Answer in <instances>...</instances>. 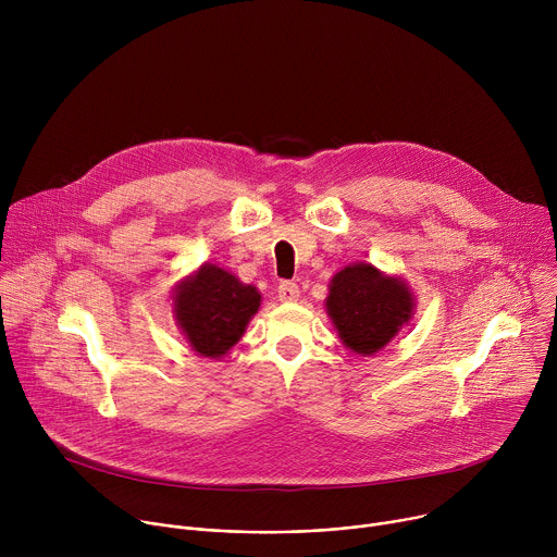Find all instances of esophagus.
I'll return each instance as SVG.
<instances>
[{"mask_svg":"<svg viewBox=\"0 0 557 557\" xmlns=\"http://www.w3.org/2000/svg\"><path fill=\"white\" fill-rule=\"evenodd\" d=\"M277 295L282 301H295L299 297V286L295 282H280Z\"/></svg>","mask_w":557,"mask_h":557,"instance_id":"34e87169","label":"esophagus"}]
</instances>
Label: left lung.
<instances>
[{"label":"left lung","mask_w":557,"mask_h":557,"mask_svg":"<svg viewBox=\"0 0 557 557\" xmlns=\"http://www.w3.org/2000/svg\"><path fill=\"white\" fill-rule=\"evenodd\" d=\"M414 295L401 277L357 262L342 269L329 288L326 310L346 348L374 355L392 342L414 314Z\"/></svg>","instance_id":"left-lung-1"}]
</instances>
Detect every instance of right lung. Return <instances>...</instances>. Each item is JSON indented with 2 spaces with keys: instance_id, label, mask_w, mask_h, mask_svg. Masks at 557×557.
<instances>
[{
  "instance_id": "add662e5",
  "label": "right lung",
  "mask_w": 557,
  "mask_h": 557,
  "mask_svg": "<svg viewBox=\"0 0 557 557\" xmlns=\"http://www.w3.org/2000/svg\"><path fill=\"white\" fill-rule=\"evenodd\" d=\"M262 295L215 264H202L174 290V314L200 357L226 355L247 331Z\"/></svg>"
}]
</instances>
